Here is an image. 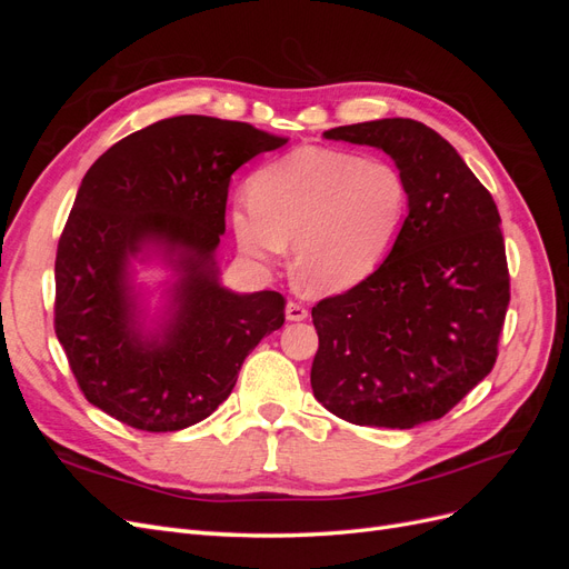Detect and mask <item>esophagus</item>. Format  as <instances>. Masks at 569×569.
I'll use <instances>...</instances> for the list:
<instances>
[{
	"label": "esophagus",
	"instance_id": "1",
	"mask_svg": "<svg viewBox=\"0 0 569 569\" xmlns=\"http://www.w3.org/2000/svg\"><path fill=\"white\" fill-rule=\"evenodd\" d=\"M284 313H287V320H289V322H301V320L308 318V311H306V308H303L301 303H297V301H289L287 308H284Z\"/></svg>",
	"mask_w": 569,
	"mask_h": 569
}]
</instances>
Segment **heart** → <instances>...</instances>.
<instances>
[{"label":"heart","mask_w":569,"mask_h":569,"mask_svg":"<svg viewBox=\"0 0 569 569\" xmlns=\"http://www.w3.org/2000/svg\"><path fill=\"white\" fill-rule=\"evenodd\" d=\"M408 213V182L387 159L299 147L256 170L249 199L232 201L228 222L247 261L270 266L287 253L316 295L363 282L385 261Z\"/></svg>","instance_id":"heart-1"}]
</instances>
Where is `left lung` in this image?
I'll list each match as a JSON object with an SVG mask.
<instances>
[{
  "label": "left lung",
  "instance_id": "left-lung-1",
  "mask_svg": "<svg viewBox=\"0 0 569 569\" xmlns=\"http://www.w3.org/2000/svg\"><path fill=\"white\" fill-rule=\"evenodd\" d=\"M322 137L385 151L408 182V216L370 278L313 306V396L353 425L439 420L496 363L510 301L501 216L460 153L418 120Z\"/></svg>",
  "mask_w": 569,
  "mask_h": 569
}]
</instances>
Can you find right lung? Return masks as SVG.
<instances>
[{
	"instance_id": "obj_1",
	"label": "right lung",
	"mask_w": 569,
	"mask_h": 569,
	"mask_svg": "<svg viewBox=\"0 0 569 569\" xmlns=\"http://www.w3.org/2000/svg\"><path fill=\"white\" fill-rule=\"evenodd\" d=\"M282 144L237 120L176 116L84 173L57 249L54 327L82 393L107 416L144 432L201 422L282 327V295H239L216 261L232 173ZM144 269L167 278L144 283Z\"/></svg>"
}]
</instances>
